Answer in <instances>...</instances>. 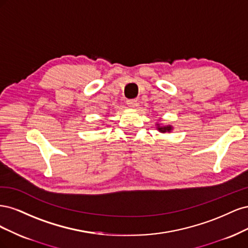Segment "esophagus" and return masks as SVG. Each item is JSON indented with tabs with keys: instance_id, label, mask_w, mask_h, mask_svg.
I'll use <instances>...</instances> for the list:
<instances>
[{
	"instance_id": "1",
	"label": "esophagus",
	"mask_w": 248,
	"mask_h": 248,
	"mask_svg": "<svg viewBox=\"0 0 248 248\" xmlns=\"http://www.w3.org/2000/svg\"><path fill=\"white\" fill-rule=\"evenodd\" d=\"M126 103H127V106H128V108H134L138 107V101L137 100L129 99V100L126 101Z\"/></svg>"
}]
</instances>
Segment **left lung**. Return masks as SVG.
Listing matches in <instances>:
<instances>
[{"label": "left lung", "mask_w": 248, "mask_h": 248, "mask_svg": "<svg viewBox=\"0 0 248 248\" xmlns=\"http://www.w3.org/2000/svg\"><path fill=\"white\" fill-rule=\"evenodd\" d=\"M157 129L158 131L164 133V132H170V130L172 129V127L170 125L168 126H160V124H157Z\"/></svg>", "instance_id": "8db88e82"}]
</instances>
